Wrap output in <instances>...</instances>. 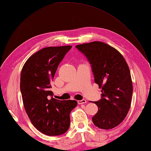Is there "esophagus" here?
Instances as JSON below:
<instances>
[{
  "mask_svg": "<svg viewBox=\"0 0 151 151\" xmlns=\"http://www.w3.org/2000/svg\"><path fill=\"white\" fill-rule=\"evenodd\" d=\"M86 102H87V101H86V99L79 100V101H78V104H80V105H81V104H86Z\"/></svg>",
  "mask_w": 151,
  "mask_h": 151,
  "instance_id": "34e87169",
  "label": "esophagus"
}]
</instances>
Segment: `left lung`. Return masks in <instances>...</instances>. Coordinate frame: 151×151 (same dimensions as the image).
<instances>
[{
  "label": "left lung",
  "instance_id": "1",
  "mask_svg": "<svg viewBox=\"0 0 151 151\" xmlns=\"http://www.w3.org/2000/svg\"><path fill=\"white\" fill-rule=\"evenodd\" d=\"M90 63L95 82L101 88V99L95 101L98 111L92 117L94 125L111 129L122 122L130 109L133 83L129 66L121 53L101 42L76 46Z\"/></svg>",
  "mask_w": 151,
  "mask_h": 151
}]
</instances>
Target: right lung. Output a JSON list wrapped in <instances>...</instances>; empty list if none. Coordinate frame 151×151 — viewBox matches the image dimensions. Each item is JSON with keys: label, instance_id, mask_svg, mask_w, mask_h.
I'll return each instance as SVG.
<instances>
[{"label": "right lung", "instance_id": "right-lung-1", "mask_svg": "<svg viewBox=\"0 0 151 151\" xmlns=\"http://www.w3.org/2000/svg\"><path fill=\"white\" fill-rule=\"evenodd\" d=\"M71 48V46L44 47L26 60L21 71L20 91L25 111L32 125L46 135L65 133L70 113L78 105L76 100L53 98L50 91L58 65Z\"/></svg>", "mask_w": 151, "mask_h": 151}]
</instances>
